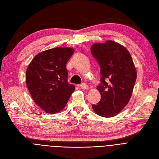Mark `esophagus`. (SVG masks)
I'll return each instance as SVG.
<instances>
[{"label":"esophagus","mask_w":159,"mask_h":159,"mask_svg":"<svg viewBox=\"0 0 159 159\" xmlns=\"http://www.w3.org/2000/svg\"><path fill=\"white\" fill-rule=\"evenodd\" d=\"M80 88H81L82 89H89V86L85 84V83H82L80 85Z\"/></svg>","instance_id":"1"}]
</instances>
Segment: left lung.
Wrapping results in <instances>:
<instances>
[{"label": "left lung", "instance_id": "8db88e82", "mask_svg": "<svg viewBox=\"0 0 159 159\" xmlns=\"http://www.w3.org/2000/svg\"><path fill=\"white\" fill-rule=\"evenodd\" d=\"M91 52L101 66V84L97 89L101 101L93 104L95 113L113 117L129 102L137 79V70L128 50L116 42L95 43Z\"/></svg>", "mask_w": 159, "mask_h": 159}]
</instances>
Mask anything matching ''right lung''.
Here are the masks:
<instances>
[{
    "mask_svg": "<svg viewBox=\"0 0 159 159\" xmlns=\"http://www.w3.org/2000/svg\"><path fill=\"white\" fill-rule=\"evenodd\" d=\"M73 48L57 47L38 53L28 65L26 82L35 102L47 113H57L66 106L75 90L68 84L66 65Z\"/></svg>",
    "mask_w": 159,
    "mask_h": 159,
    "instance_id": "obj_1",
    "label": "right lung"
}]
</instances>
